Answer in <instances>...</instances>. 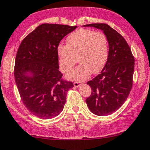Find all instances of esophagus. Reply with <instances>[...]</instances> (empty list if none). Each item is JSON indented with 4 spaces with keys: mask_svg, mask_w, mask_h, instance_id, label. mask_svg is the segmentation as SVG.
Instances as JSON below:
<instances>
[{
    "mask_svg": "<svg viewBox=\"0 0 150 150\" xmlns=\"http://www.w3.org/2000/svg\"><path fill=\"white\" fill-rule=\"evenodd\" d=\"M81 85V83H79V82L76 81V82H74V87H76V88H79V87Z\"/></svg>",
    "mask_w": 150,
    "mask_h": 150,
    "instance_id": "obj_1",
    "label": "esophagus"
}]
</instances>
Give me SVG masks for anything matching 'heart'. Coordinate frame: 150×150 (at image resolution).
Segmentation results:
<instances>
[{"instance_id": "b5f03b06", "label": "heart", "mask_w": 150, "mask_h": 150, "mask_svg": "<svg viewBox=\"0 0 150 150\" xmlns=\"http://www.w3.org/2000/svg\"><path fill=\"white\" fill-rule=\"evenodd\" d=\"M67 45L57 47L60 69L67 73L77 62L80 64L69 73L67 77L72 81H83L91 74L103 69L108 57V44L106 36L89 29H79L67 37Z\"/></svg>"}]
</instances>
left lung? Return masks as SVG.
<instances>
[{"instance_id":"1","label":"left lung","mask_w":150,"mask_h":150,"mask_svg":"<svg viewBox=\"0 0 150 150\" xmlns=\"http://www.w3.org/2000/svg\"><path fill=\"white\" fill-rule=\"evenodd\" d=\"M83 26L101 30L109 47L105 67L100 74L87 82L92 91L86 102L95 115H110L123 105L132 88L134 57L123 37L108 25L94 23Z\"/></svg>"}]
</instances>
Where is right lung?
<instances>
[{
  "mask_svg": "<svg viewBox=\"0 0 150 150\" xmlns=\"http://www.w3.org/2000/svg\"><path fill=\"white\" fill-rule=\"evenodd\" d=\"M77 26L45 23L22 41L15 62V81L21 100L30 112L50 119L61 113L72 82L62 80L57 47Z\"/></svg>",
  "mask_w": 150,
  "mask_h": 150,
  "instance_id": "right-lung-1",
  "label": "right lung"
}]
</instances>
